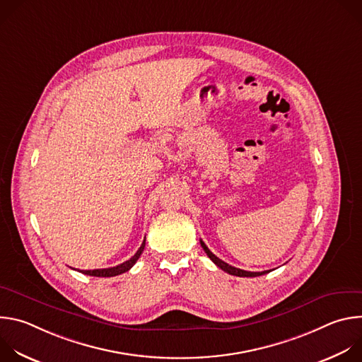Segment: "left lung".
Returning a JSON list of instances; mask_svg holds the SVG:
<instances>
[{
    "label": "left lung",
    "mask_w": 362,
    "mask_h": 362,
    "mask_svg": "<svg viewBox=\"0 0 362 362\" xmlns=\"http://www.w3.org/2000/svg\"><path fill=\"white\" fill-rule=\"evenodd\" d=\"M200 245H202V247H203V250L206 252V255H208L211 259H212V262L216 265V267H219L222 271H225V272H228V274H230V275H235V276H246V278H253V276H261V275H265V274H268L269 271H264V272H249V271H243V269H239V268H235V267H232V265H229V264H226V262H223L222 259H219V257L216 256V255H214L211 250H209V247L204 245V242L203 240H200Z\"/></svg>",
    "instance_id": "8db88e82"
}]
</instances>
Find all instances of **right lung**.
Here are the masks:
<instances>
[{"label": "right lung", "mask_w": 362, "mask_h": 362, "mask_svg": "<svg viewBox=\"0 0 362 362\" xmlns=\"http://www.w3.org/2000/svg\"><path fill=\"white\" fill-rule=\"evenodd\" d=\"M144 245H146V238H144V240H143V243H141V246L139 247V250L130 257L129 261H126V262H123V264H120V265H117V267H113V268H106V269H90V271H78V272H81V274H84V275H90V276H98V278H109V276H116V275H120V274H124V272H127L136 262H137V259L140 257V255H141V252H143V249H144Z\"/></svg>", "instance_id": "obj_1"}]
</instances>
